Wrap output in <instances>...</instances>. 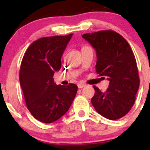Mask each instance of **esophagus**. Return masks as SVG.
<instances>
[{"mask_svg":"<svg viewBox=\"0 0 150 150\" xmlns=\"http://www.w3.org/2000/svg\"><path fill=\"white\" fill-rule=\"evenodd\" d=\"M86 85L84 83H79L78 85H77V87H78L79 89H81V88H83L84 87H85Z\"/></svg>","mask_w":150,"mask_h":150,"instance_id":"obj_1","label":"esophagus"}]
</instances>
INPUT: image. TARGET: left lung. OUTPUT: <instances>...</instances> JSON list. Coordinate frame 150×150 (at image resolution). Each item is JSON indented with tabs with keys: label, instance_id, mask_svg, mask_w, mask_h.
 I'll list each match as a JSON object with an SVG mask.
<instances>
[{
	"label": "left lung",
	"instance_id": "1",
	"mask_svg": "<svg viewBox=\"0 0 150 150\" xmlns=\"http://www.w3.org/2000/svg\"><path fill=\"white\" fill-rule=\"evenodd\" d=\"M82 37L96 50L97 73L109 80L104 92L93 86L95 93L91 102L102 116L119 119L131 109L140 86L134 53L128 42L113 30L85 34Z\"/></svg>",
	"mask_w": 150,
	"mask_h": 150
}]
</instances>
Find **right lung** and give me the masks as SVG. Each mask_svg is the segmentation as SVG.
I'll use <instances>...</instances> for the list:
<instances>
[{
	"label": "right lung",
	"mask_w": 150,
	"mask_h": 150,
	"mask_svg": "<svg viewBox=\"0 0 150 150\" xmlns=\"http://www.w3.org/2000/svg\"><path fill=\"white\" fill-rule=\"evenodd\" d=\"M73 34L42 37L31 44L20 65V82L27 107L36 119L51 123L68 111L77 86L56 85L55 71L61 68V57Z\"/></svg>",
	"instance_id": "obj_1"
}]
</instances>
